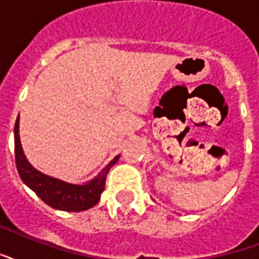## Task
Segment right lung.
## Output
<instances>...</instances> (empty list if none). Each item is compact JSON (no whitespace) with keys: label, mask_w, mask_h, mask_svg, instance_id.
<instances>
[{"label":"right lung","mask_w":259,"mask_h":259,"mask_svg":"<svg viewBox=\"0 0 259 259\" xmlns=\"http://www.w3.org/2000/svg\"><path fill=\"white\" fill-rule=\"evenodd\" d=\"M16 167L23 182L49 206L65 212H81L98 204L106 186V177L119 156L112 159L98 177L87 185H72L45 175L29 164L20 144L19 118L15 123Z\"/></svg>","instance_id":"right-lung-1"}]
</instances>
